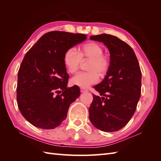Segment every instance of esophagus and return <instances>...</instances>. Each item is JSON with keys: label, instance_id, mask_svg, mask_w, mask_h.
Here are the masks:
<instances>
[{"label": "esophagus", "instance_id": "esophagus-1", "mask_svg": "<svg viewBox=\"0 0 161 161\" xmlns=\"http://www.w3.org/2000/svg\"><path fill=\"white\" fill-rule=\"evenodd\" d=\"M87 90L85 88H80V92H86Z\"/></svg>", "mask_w": 161, "mask_h": 161}]
</instances>
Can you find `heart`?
<instances>
[{
    "label": "heart",
    "instance_id": "obj_1",
    "mask_svg": "<svg viewBox=\"0 0 161 161\" xmlns=\"http://www.w3.org/2000/svg\"><path fill=\"white\" fill-rule=\"evenodd\" d=\"M88 60L86 69L89 71L80 72L73 77L71 79L73 85L86 88L97 83L99 75L103 76L108 71L110 60L108 55L103 53V47L95 42L85 43L79 47L77 52L73 48L66 51L63 62L70 74H74L79 70L81 61Z\"/></svg>",
    "mask_w": 161,
    "mask_h": 161
}]
</instances>
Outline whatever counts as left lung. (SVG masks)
<instances>
[{"label":"left lung","instance_id":"8db88e82","mask_svg":"<svg viewBox=\"0 0 161 161\" xmlns=\"http://www.w3.org/2000/svg\"><path fill=\"white\" fill-rule=\"evenodd\" d=\"M90 39L108 47L110 66L103 81L94 86L100 95L92 94L89 119L96 128L113 132L124 128L134 114L141 94L142 73L135 53L127 43L105 33Z\"/></svg>","mask_w":161,"mask_h":161}]
</instances>
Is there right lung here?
<instances>
[{"instance_id":"add662e5","label":"right lung","mask_w":161,"mask_h":161,"mask_svg":"<svg viewBox=\"0 0 161 161\" xmlns=\"http://www.w3.org/2000/svg\"><path fill=\"white\" fill-rule=\"evenodd\" d=\"M86 39L82 33L48 32L24 56L18 72L17 105L22 115L36 127H58L80 96L79 86L67 87L69 75L63 58L67 50Z\"/></svg>"}]
</instances>
